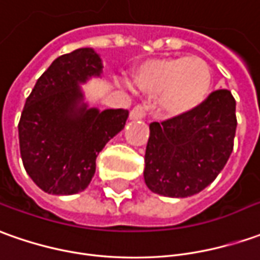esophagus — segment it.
I'll list each match as a JSON object with an SVG mask.
<instances>
[{
    "label": "esophagus",
    "instance_id": "1",
    "mask_svg": "<svg viewBox=\"0 0 260 260\" xmlns=\"http://www.w3.org/2000/svg\"><path fill=\"white\" fill-rule=\"evenodd\" d=\"M146 116V107L144 106H136L132 111H130V120H142Z\"/></svg>",
    "mask_w": 260,
    "mask_h": 260
}]
</instances>
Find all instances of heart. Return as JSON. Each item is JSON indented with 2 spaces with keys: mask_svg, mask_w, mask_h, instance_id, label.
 I'll list each match as a JSON object with an SVG mask.
<instances>
[{
  "mask_svg": "<svg viewBox=\"0 0 260 260\" xmlns=\"http://www.w3.org/2000/svg\"><path fill=\"white\" fill-rule=\"evenodd\" d=\"M133 85L143 93L157 94V109L165 117H183L206 102L212 70L196 55L149 58L134 70Z\"/></svg>",
  "mask_w": 260,
  "mask_h": 260,
  "instance_id": "1",
  "label": "heart"
}]
</instances>
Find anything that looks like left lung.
<instances>
[{
  "label": "left lung",
  "mask_w": 260,
  "mask_h": 260,
  "mask_svg": "<svg viewBox=\"0 0 260 260\" xmlns=\"http://www.w3.org/2000/svg\"><path fill=\"white\" fill-rule=\"evenodd\" d=\"M236 126V102L229 90H216L183 117L151 123L144 154L147 187L167 198L203 190L231 157Z\"/></svg>",
  "instance_id": "left-lung-1"
}]
</instances>
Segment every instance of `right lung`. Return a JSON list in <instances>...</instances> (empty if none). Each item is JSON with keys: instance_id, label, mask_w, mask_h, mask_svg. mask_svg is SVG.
I'll list each match as a JSON object with an SVG mask.
<instances>
[{"instance_id": "obj_1", "label": "right lung", "mask_w": 260, "mask_h": 260, "mask_svg": "<svg viewBox=\"0 0 260 260\" xmlns=\"http://www.w3.org/2000/svg\"><path fill=\"white\" fill-rule=\"evenodd\" d=\"M103 62L93 48L60 55L37 80L18 124L25 172L50 194H74L90 184L95 158L120 133L128 111H100L84 102L81 84L102 77Z\"/></svg>"}]
</instances>
